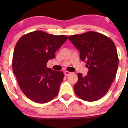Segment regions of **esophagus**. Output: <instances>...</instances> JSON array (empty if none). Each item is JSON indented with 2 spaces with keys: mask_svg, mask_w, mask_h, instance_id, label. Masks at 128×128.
I'll return each mask as SVG.
<instances>
[{
  "mask_svg": "<svg viewBox=\"0 0 128 128\" xmlns=\"http://www.w3.org/2000/svg\"><path fill=\"white\" fill-rule=\"evenodd\" d=\"M70 74H71V72H69V71H65V72H64V75H65L66 76H69V75H70Z\"/></svg>",
  "mask_w": 128,
  "mask_h": 128,
  "instance_id": "1",
  "label": "esophagus"
}]
</instances>
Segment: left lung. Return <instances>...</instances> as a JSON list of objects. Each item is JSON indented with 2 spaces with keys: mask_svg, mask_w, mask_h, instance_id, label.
Listing matches in <instances>:
<instances>
[{
  "mask_svg": "<svg viewBox=\"0 0 128 128\" xmlns=\"http://www.w3.org/2000/svg\"><path fill=\"white\" fill-rule=\"evenodd\" d=\"M80 51L81 60L88 69L87 76L78 73V81L74 86L80 98L94 102L102 98L114 80L118 68V53L114 43L104 34L88 32L69 37Z\"/></svg>",
  "mask_w": 128,
  "mask_h": 128,
  "instance_id": "obj_1",
  "label": "left lung"
}]
</instances>
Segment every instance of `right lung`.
Listing matches in <instances>:
<instances>
[{"instance_id":"obj_1","label":"right lung","mask_w":128,"mask_h":128,"mask_svg":"<svg viewBox=\"0 0 128 128\" xmlns=\"http://www.w3.org/2000/svg\"><path fill=\"white\" fill-rule=\"evenodd\" d=\"M67 40L66 36L36 31L24 34L16 42L13 72L22 91L32 101L44 104L58 95L64 73L48 68L46 64Z\"/></svg>"}]
</instances>
